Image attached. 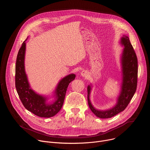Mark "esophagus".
Returning <instances> with one entry per match:
<instances>
[{"label":"esophagus","mask_w":150,"mask_h":150,"mask_svg":"<svg viewBox=\"0 0 150 150\" xmlns=\"http://www.w3.org/2000/svg\"><path fill=\"white\" fill-rule=\"evenodd\" d=\"M81 75L83 77H86L87 75H88V73L86 71H82L81 72Z\"/></svg>","instance_id":"esophagus-1"}]
</instances>
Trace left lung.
Wrapping results in <instances>:
<instances>
[{
	"label": "left lung",
	"mask_w": 150,
	"mask_h": 150,
	"mask_svg": "<svg viewBox=\"0 0 150 150\" xmlns=\"http://www.w3.org/2000/svg\"><path fill=\"white\" fill-rule=\"evenodd\" d=\"M120 42V45L124 47L120 59L122 82L121 91L117 98L116 105L112 109L106 110L96 109L90 99L91 85H89L87 87L88 105L92 112L99 118H110L123 111L129 103L137 90L138 60L136 53L127 36L123 35Z\"/></svg>",
	"instance_id": "1"
}]
</instances>
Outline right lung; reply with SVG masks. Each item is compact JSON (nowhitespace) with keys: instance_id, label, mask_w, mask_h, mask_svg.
Here are the masks:
<instances>
[{"instance_id":"add662e5","label":"right lung","mask_w":150,"mask_h":150,"mask_svg":"<svg viewBox=\"0 0 150 150\" xmlns=\"http://www.w3.org/2000/svg\"><path fill=\"white\" fill-rule=\"evenodd\" d=\"M25 41L19 50L16 61L15 87L18 94L25 109L35 115L41 117L54 116L62 109L68 85L74 80L75 75L71 74L63 78L55 88L54 101L47 103V97L36 93L30 87L24 65Z\"/></svg>"}]
</instances>
